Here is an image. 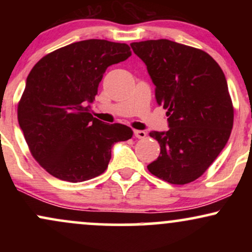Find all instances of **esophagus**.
<instances>
[{"instance_id":"obj_1","label":"esophagus","mask_w":252,"mask_h":252,"mask_svg":"<svg viewBox=\"0 0 252 252\" xmlns=\"http://www.w3.org/2000/svg\"><path fill=\"white\" fill-rule=\"evenodd\" d=\"M134 135L137 138H144L147 136V132L143 130H134Z\"/></svg>"}]
</instances>
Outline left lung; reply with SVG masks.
<instances>
[{
  "label": "left lung",
  "mask_w": 252,
  "mask_h": 252,
  "mask_svg": "<svg viewBox=\"0 0 252 252\" xmlns=\"http://www.w3.org/2000/svg\"><path fill=\"white\" fill-rule=\"evenodd\" d=\"M147 65L155 98L167 110L169 130L152 131L160 156L148 170L173 185L204 174L218 158L233 126V104L224 72L206 52L167 39L130 43Z\"/></svg>",
  "instance_id": "obj_1"
}]
</instances>
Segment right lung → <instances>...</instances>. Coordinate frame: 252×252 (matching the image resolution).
<instances>
[{"label": "right lung", "instance_id": "1", "mask_svg": "<svg viewBox=\"0 0 252 252\" xmlns=\"http://www.w3.org/2000/svg\"><path fill=\"white\" fill-rule=\"evenodd\" d=\"M131 56L126 43L84 40L46 54L32 68L17 104L31 154L60 180L82 182L108 168L112 144L132 137L124 124L90 114L109 66Z\"/></svg>", "mask_w": 252, "mask_h": 252}]
</instances>
